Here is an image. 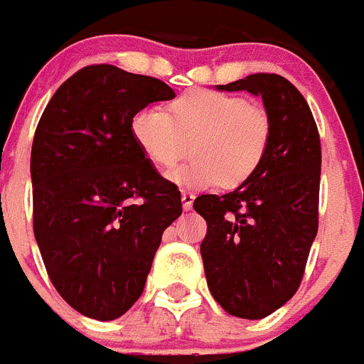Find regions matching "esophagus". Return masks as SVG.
<instances>
[{
	"label": "esophagus",
	"mask_w": 364,
	"mask_h": 364,
	"mask_svg": "<svg viewBox=\"0 0 364 364\" xmlns=\"http://www.w3.org/2000/svg\"><path fill=\"white\" fill-rule=\"evenodd\" d=\"M194 194L192 192H183L181 194V200H183V209L185 210H191L192 209V203H194Z\"/></svg>",
	"instance_id": "1"
}]
</instances>
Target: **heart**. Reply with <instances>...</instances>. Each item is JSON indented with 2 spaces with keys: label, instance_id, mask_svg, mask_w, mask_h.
Returning <instances> with one entry per match:
<instances>
[{
  "label": "heart",
  "instance_id": "b5f03b06",
  "mask_svg": "<svg viewBox=\"0 0 364 364\" xmlns=\"http://www.w3.org/2000/svg\"><path fill=\"white\" fill-rule=\"evenodd\" d=\"M131 135L149 163L172 170L187 155L192 161L170 173L177 187L239 188L259 172L272 140L264 105L235 94L194 90L172 103L142 107L131 120Z\"/></svg>",
  "mask_w": 364,
  "mask_h": 364
}]
</instances>
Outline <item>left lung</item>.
I'll return each instance as SVG.
<instances>
[{
	"instance_id": "1",
	"label": "left lung",
	"mask_w": 364,
	"mask_h": 364,
	"mask_svg": "<svg viewBox=\"0 0 364 364\" xmlns=\"http://www.w3.org/2000/svg\"><path fill=\"white\" fill-rule=\"evenodd\" d=\"M218 90L261 96L272 118L259 172L224 196L194 200L207 222L200 252L210 294L225 313L259 320L291 300L304 277L318 231L320 135L305 97L277 73H253Z\"/></svg>"
}]
</instances>
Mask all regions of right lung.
Instances as JSON below:
<instances>
[{
    "label": "right lung",
    "instance_id": "obj_1",
    "mask_svg": "<svg viewBox=\"0 0 364 364\" xmlns=\"http://www.w3.org/2000/svg\"><path fill=\"white\" fill-rule=\"evenodd\" d=\"M176 97L166 83L90 64L57 88L31 149L33 231L51 283L88 318L114 320L144 291L181 194L131 135L142 107Z\"/></svg>",
    "mask_w": 364,
    "mask_h": 364
}]
</instances>
